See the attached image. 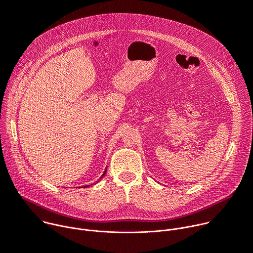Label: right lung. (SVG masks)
Wrapping results in <instances>:
<instances>
[{
	"mask_svg": "<svg viewBox=\"0 0 253 253\" xmlns=\"http://www.w3.org/2000/svg\"><path fill=\"white\" fill-rule=\"evenodd\" d=\"M106 172H107V169H106V170H105V172H104V173H103V175H102V177H101V178H103V177H104V176H105V174H106ZM89 186H90V185H86V186H83V187H84V188H86V187H89ZM83 187H82V188H83Z\"/></svg>",
	"mask_w": 253,
	"mask_h": 253,
	"instance_id": "add662e5",
	"label": "right lung"
}]
</instances>
